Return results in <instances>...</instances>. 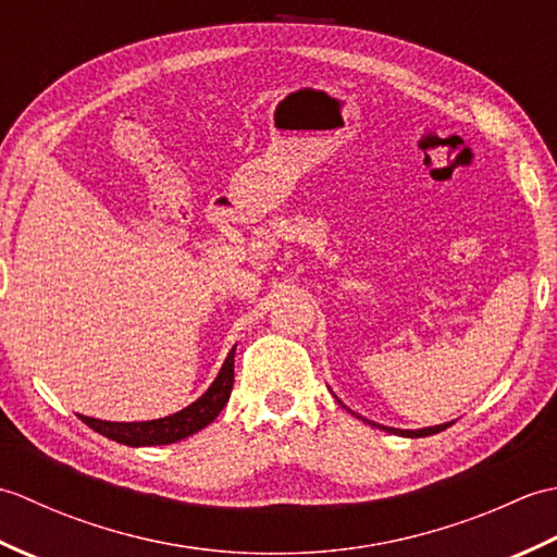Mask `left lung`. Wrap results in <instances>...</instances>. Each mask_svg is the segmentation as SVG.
Wrapping results in <instances>:
<instances>
[{"instance_id": "obj_1", "label": "left lung", "mask_w": 557, "mask_h": 557, "mask_svg": "<svg viewBox=\"0 0 557 557\" xmlns=\"http://www.w3.org/2000/svg\"><path fill=\"white\" fill-rule=\"evenodd\" d=\"M375 425V423H373ZM447 425H453V423H443V425H433V429H421V431H399V429H385V431H393V433H397V435H407V437H423V435H433V433H441V431H445Z\"/></svg>"}]
</instances>
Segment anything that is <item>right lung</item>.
<instances>
[{
  "instance_id": "add662e5",
  "label": "right lung",
  "mask_w": 557,
  "mask_h": 557,
  "mask_svg": "<svg viewBox=\"0 0 557 557\" xmlns=\"http://www.w3.org/2000/svg\"><path fill=\"white\" fill-rule=\"evenodd\" d=\"M234 385V349L227 354L222 369L215 377V383L208 387V393L196 399L191 407L172 413V417L156 419V421H140V423H114V421H100L90 417H81V421L90 425L92 431L110 437L128 447H144V445H170L184 437L194 435L196 431L206 429L208 423L215 421L222 407L227 405Z\"/></svg>"
}]
</instances>
